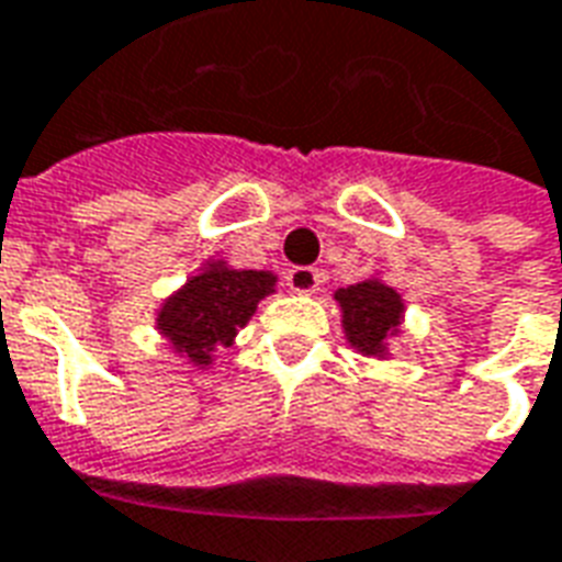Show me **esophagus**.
Instances as JSON below:
<instances>
[{"label": "esophagus", "mask_w": 562, "mask_h": 562, "mask_svg": "<svg viewBox=\"0 0 562 562\" xmlns=\"http://www.w3.org/2000/svg\"><path fill=\"white\" fill-rule=\"evenodd\" d=\"M322 282V273L316 268H289L285 270V285L297 294H313Z\"/></svg>", "instance_id": "esophagus-1"}]
</instances>
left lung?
I'll return each mask as SVG.
<instances>
[{
    "label": "left lung",
    "instance_id": "8db88e82",
    "mask_svg": "<svg viewBox=\"0 0 562 562\" xmlns=\"http://www.w3.org/2000/svg\"><path fill=\"white\" fill-rule=\"evenodd\" d=\"M337 301L342 306V328L355 349L364 355L385 352V340L401 325V294L389 289L385 282L367 280L340 289Z\"/></svg>",
    "mask_w": 562,
    "mask_h": 562
}]
</instances>
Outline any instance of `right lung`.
<instances>
[{"label":"right lung","instance_id":"obj_1","mask_svg":"<svg viewBox=\"0 0 562 562\" xmlns=\"http://www.w3.org/2000/svg\"><path fill=\"white\" fill-rule=\"evenodd\" d=\"M273 273L265 270H232L210 265L161 306L159 328L177 352L198 367L210 364L216 346H228L237 328L256 313L258 301L273 292Z\"/></svg>","mask_w":562,"mask_h":562}]
</instances>
